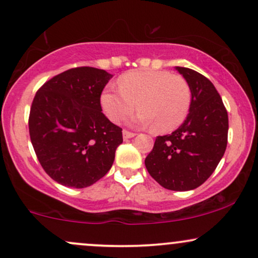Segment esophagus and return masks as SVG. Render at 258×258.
<instances>
[{
    "label": "esophagus",
    "mask_w": 258,
    "mask_h": 258,
    "mask_svg": "<svg viewBox=\"0 0 258 258\" xmlns=\"http://www.w3.org/2000/svg\"><path fill=\"white\" fill-rule=\"evenodd\" d=\"M135 133H132V132H128V130H123V138L124 140H126V139H130V138H134L135 137Z\"/></svg>",
    "instance_id": "1"
}]
</instances>
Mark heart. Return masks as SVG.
<instances>
[{
    "label": "heart",
    "instance_id": "1",
    "mask_svg": "<svg viewBox=\"0 0 258 258\" xmlns=\"http://www.w3.org/2000/svg\"><path fill=\"white\" fill-rule=\"evenodd\" d=\"M118 88H107L100 97L101 108L109 120L119 123L134 111L130 124L153 126L160 133L180 126L191 106V89L181 75L167 71H133L120 75Z\"/></svg>",
    "mask_w": 258,
    "mask_h": 258
}]
</instances>
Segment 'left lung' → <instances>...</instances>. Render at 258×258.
Wrapping results in <instances>:
<instances>
[{
	"label": "left lung",
	"instance_id": "obj_1",
	"mask_svg": "<svg viewBox=\"0 0 258 258\" xmlns=\"http://www.w3.org/2000/svg\"><path fill=\"white\" fill-rule=\"evenodd\" d=\"M189 83L191 106L184 123L156 138L145 160L147 172L168 190L186 191L210 178L227 149L228 112L215 85L192 69L176 67Z\"/></svg>",
	"mask_w": 258,
	"mask_h": 258
}]
</instances>
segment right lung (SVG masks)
Here are the masks:
<instances>
[{
	"label": "right lung",
	"mask_w": 258,
	"mask_h": 258,
	"mask_svg": "<svg viewBox=\"0 0 258 258\" xmlns=\"http://www.w3.org/2000/svg\"><path fill=\"white\" fill-rule=\"evenodd\" d=\"M112 74L78 67L46 82L29 114V134L43 170L57 183L90 186L111 169L121 128L102 113L100 97Z\"/></svg>",
	"instance_id": "1"
}]
</instances>
